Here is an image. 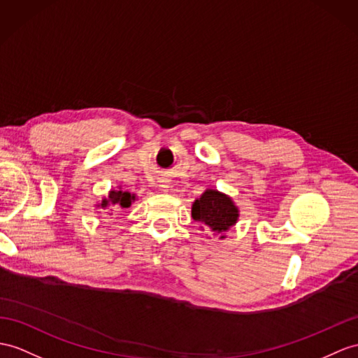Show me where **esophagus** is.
Masks as SVG:
<instances>
[{"label":"esophagus","mask_w":358,"mask_h":358,"mask_svg":"<svg viewBox=\"0 0 358 358\" xmlns=\"http://www.w3.org/2000/svg\"><path fill=\"white\" fill-rule=\"evenodd\" d=\"M170 180L169 179H161L159 180V191H162V193H169V191H170Z\"/></svg>","instance_id":"obj_1"}]
</instances>
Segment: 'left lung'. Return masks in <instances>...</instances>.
Returning a JSON list of instances; mask_svg holds the SVG:
<instances>
[{
  "instance_id": "8db88e82",
  "label": "left lung",
  "mask_w": 358,
  "mask_h": 358,
  "mask_svg": "<svg viewBox=\"0 0 358 358\" xmlns=\"http://www.w3.org/2000/svg\"><path fill=\"white\" fill-rule=\"evenodd\" d=\"M191 217L202 224L200 228L211 231L223 240L226 238L224 234L238 222L240 209L228 194L206 188L205 193L193 202Z\"/></svg>"
}]
</instances>
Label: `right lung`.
<instances>
[{
  "label": "right lung",
  "mask_w": 358,
  "mask_h": 358,
  "mask_svg": "<svg viewBox=\"0 0 358 358\" xmlns=\"http://www.w3.org/2000/svg\"><path fill=\"white\" fill-rule=\"evenodd\" d=\"M136 196L129 193V191H124L123 188L118 189H110L108 197H103L101 202L97 203V208L104 209V211H109L108 214L112 215V213H118L121 209L130 208L132 202H135Z\"/></svg>",
  "instance_id": "obj_1"
}]
</instances>
